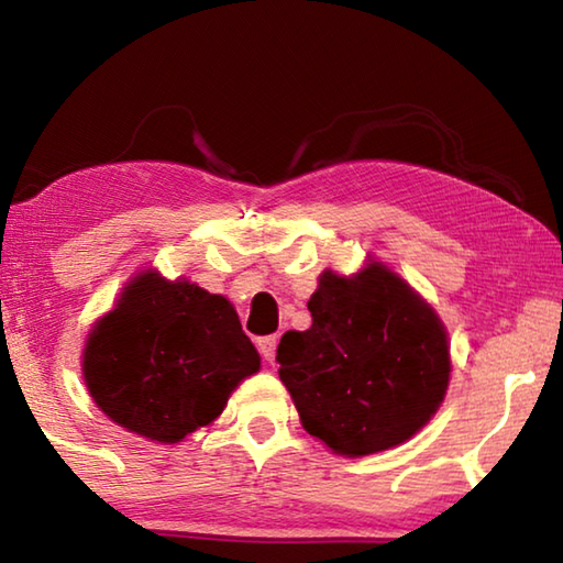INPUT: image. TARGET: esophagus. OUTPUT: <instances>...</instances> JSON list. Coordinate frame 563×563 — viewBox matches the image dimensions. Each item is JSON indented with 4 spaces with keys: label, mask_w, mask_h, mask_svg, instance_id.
I'll use <instances>...</instances> for the list:
<instances>
[{
    "label": "esophagus",
    "mask_w": 563,
    "mask_h": 563,
    "mask_svg": "<svg viewBox=\"0 0 563 563\" xmlns=\"http://www.w3.org/2000/svg\"><path fill=\"white\" fill-rule=\"evenodd\" d=\"M275 347H278V335H265V338H258V350L261 355L273 362L275 360Z\"/></svg>",
    "instance_id": "34e87169"
}]
</instances>
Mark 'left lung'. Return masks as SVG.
Masks as SVG:
<instances>
[{"label":"left lung","instance_id":"left-lung-1","mask_svg":"<svg viewBox=\"0 0 563 563\" xmlns=\"http://www.w3.org/2000/svg\"><path fill=\"white\" fill-rule=\"evenodd\" d=\"M308 310L312 325L285 332L275 357L305 432L342 456H365L430 422L450 385V342L397 273L383 263L325 271Z\"/></svg>","mask_w":563,"mask_h":563}]
</instances>
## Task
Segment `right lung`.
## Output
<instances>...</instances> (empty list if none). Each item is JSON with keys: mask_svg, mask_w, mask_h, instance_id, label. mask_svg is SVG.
<instances>
[{"mask_svg": "<svg viewBox=\"0 0 563 563\" xmlns=\"http://www.w3.org/2000/svg\"><path fill=\"white\" fill-rule=\"evenodd\" d=\"M261 355L223 295L146 271L87 338L81 373L103 415L174 444L223 412Z\"/></svg>", "mask_w": 563, "mask_h": 563, "instance_id": "add662e5", "label": "right lung"}]
</instances>
